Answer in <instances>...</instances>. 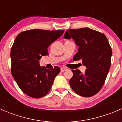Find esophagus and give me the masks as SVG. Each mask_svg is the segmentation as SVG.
<instances>
[{
    "instance_id": "1",
    "label": "esophagus",
    "mask_w": 122,
    "mask_h": 122,
    "mask_svg": "<svg viewBox=\"0 0 122 122\" xmlns=\"http://www.w3.org/2000/svg\"><path fill=\"white\" fill-rule=\"evenodd\" d=\"M66 70H67V68H66V67H62V68H61V72H64V71H66Z\"/></svg>"
}]
</instances>
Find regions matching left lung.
Masks as SVG:
<instances>
[{
  "label": "left lung",
  "instance_id": "8db88e82",
  "mask_svg": "<svg viewBox=\"0 0 122 122\" xmlns=\"http://www.w3.org/2000/svg\"><path fill=\"white\" fill-rule=\"evenodd\" d=\"M65 39H73L78 46L74 61L81 60L86 67L84 73L79 70H71V88L83 97H91L98 93L104 85L111 65L112 51L106 36L88 28L69 29Z\"/></svg>",
  "mask_w": 122,
  "mask_h": 122
}]
</instances>
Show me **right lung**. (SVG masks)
<instances>
[{
  "mask_svg": "<svg viewBox=\"0 0 122 122\" xmlns=\"http://www.w3.org/2000/svg\"><path fill=\"white\" fill-rule=\"evenodd\" d=\"M64 30L30 29L18 34L10 51L11 72L19 88L26 95L38 99L51 90L60 68L46 69L39 61L48 55V48Z\"/></svg>",
  "mask_w": 122,
  "mask_h": 122,
  "instance_id": "1",
  "label": "right lung"
}]
</instances>
